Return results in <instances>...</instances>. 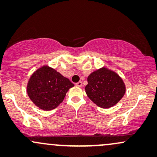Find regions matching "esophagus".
Returning <instances> with one entry per match:
<instances>
[{
    "label": "esophagus",
    "mask_w": 157,
    "mask_h": 157,
    "mask_svg": "<svg viewBox=\"0 0 157 157\" xmlns=\"http://www.w3.org/2000/svg\"><path fill=\"white\" fill-rule=\"evenodd\" d=\"M75 86H77V87H81V86H82V82H81V81H79L78 82H77V83H75Z\"/></svg>",
    "instance_id": "1"
}]
</instances>
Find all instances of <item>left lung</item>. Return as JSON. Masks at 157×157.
<instances>
[{
  "label": "left lung",
  "mask_w": 157,
  "mask_h": 157,
  "mask_svg": "<svg viewBox=\"0 0 157 157\" xmlns=\"http://www.w3.org/2000/svg\"><path fill=\"white\" fill-rule=\"evenodd\" d=\"M86 93L99 107L108 109L116 105L124 96L125 86L117 74L105 68L94 71L88 77Z\"/></svg>",
  "instance_id": "left-lung-1"
}]
</instances>
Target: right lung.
Wrapping results in <instances>:
<instances>
[{
  "label": "right lung",
  "instance_id": "1",
  "mask_svg": "<svg viewBox=\"0 0 157 157\" xmlns=\"http://www.w3.org/2000/svg\"><path fill=\"white\" fill-rule=\"evenodd\" d=\"M74 84L68 78L48 66L35 71L29 80L27 93L40 109H55L63 100L66 94Z\"/></svg>",
  "mask_w": 157,
  "mask_h": 157
}]
</instances>
